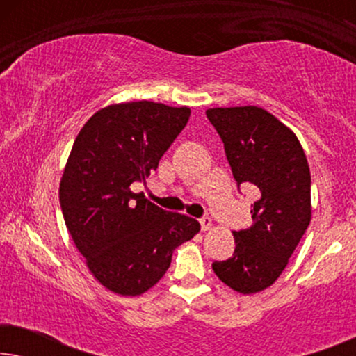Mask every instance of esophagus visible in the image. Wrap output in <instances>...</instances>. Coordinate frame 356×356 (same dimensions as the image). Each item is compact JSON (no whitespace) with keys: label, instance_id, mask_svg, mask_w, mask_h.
<instances>
[{"label":"esophagus","instance_id":"34e87169","mask_svg":"<svg viewBox=\"0 0 356 356\" xmlns=\"http://www.w3.org/2000/svg\"><path fill=\"white\" fill-rule=\"evenodd\" d=\"M201 227H202V232L212 230V220H211V218H209V217L201 218Z\"/></svg>","mask_w":356,"mask_h":356}]
</instances>
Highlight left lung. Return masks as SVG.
Here are the masks:
<instances>
[{
    "label": "left lung",
    "mask_w": 356,
    "mask_h": 356,
    "mask_svg": "<svg viewBox=\"0 0 356 356\" xmlns=\"http://www.w3.org/2000/svg\"><path fill=\"white\" fill-rule=\"evenodd\" d=\"M206 115L220 136L238 184H252L254 223L233 232L235 252L213 262L223 284L243 295L279 279L311 222V173L305 150L289 126L259 106H218Z\"/></svg>",
    "instance_id": "1"
}]
</instances>
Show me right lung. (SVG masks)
Segmentation results:
<instances>
[{"label": "right lung", "instance_id": "obj_1", "mask_svg": "<svg viewBox=\"0 0 356 356\" xmlns=\"http://www.w3.org/2000/svg\"><path fill=\"white\" fill-rule=\"evenodd\" d=\"M188 106L140 100L95 111L72 144L60 181L67 232L87 269L106 290L138 296L157 284L197 220L167 212L131 191L186 126Z\"/></svg>", "mask_w": 356, "mask_h": 356}]
</instances>
